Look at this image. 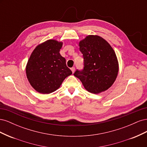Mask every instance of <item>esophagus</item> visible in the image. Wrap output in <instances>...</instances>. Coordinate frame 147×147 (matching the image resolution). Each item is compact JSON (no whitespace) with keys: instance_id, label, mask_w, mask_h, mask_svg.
<instances>
[{"instance_id":"obj_1","label":"esophagus","mask_w":147,"mask_h":147,"mask_svg":"<svg viewBox=\"0 0 147 147\" xmlns=\"http://www.w3.org/2000/svg\"><path fill=\"white\" fill-rule=\"evenodd\" d=\"M71 70H72V73H74L75 72V67H73L71 68Z\"/></svg>"}]
</instances>
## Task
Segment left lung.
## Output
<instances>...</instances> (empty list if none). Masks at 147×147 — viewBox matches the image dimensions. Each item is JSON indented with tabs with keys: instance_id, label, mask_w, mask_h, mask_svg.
I'll use <instances>...</instances> for the list:
<instances>
[{
	"instance_id": "left-lung-1",
	"label": "left lung",
	"mask_w": 147,
	"mask_h": 147,
	"mask_svg": "<svg viewBox=\"0 0 147 147\" xmlns=\"http://www.w3.org/2000/svg\"><path fill=\"white\" fill-rule=\"evenodd\" d=\"M84 59V67L74 76L84 88L93 94L106 91L112 85L118 72V62L113 49L98 35H88L79 43Z\"/></svg>"
}]
</instances>
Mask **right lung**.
I'll use <instances>...</instances> for the list:
<instances>
[{
	"label": "right lung",
	"instance_id": "obj_1",
	"mask_svg": "<svg viewBox=\"0 0 147 147\" xmlns=\"http://www.w3.org/2000/svg\"><path fill=\"white\" fill-rule=\"evenodd\" d=\"M62 46L63 42L48 40L37 46L31 54L26 72L30 85L37 92L50 94L55 91L72 74L59 53Z\"/></svg>",
	"mask_w": 147,
	"mask_h": 147
}]
</instances>
